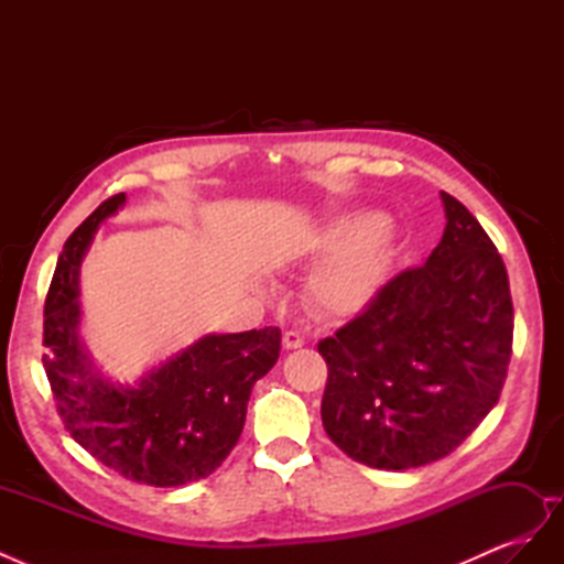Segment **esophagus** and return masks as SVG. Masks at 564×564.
Wrapping results in <instances>:
<instances>
[{
	"mask_svg": "<svg viewBox=\"0 0 564 564\" xmlns=\"http://www.w3.org/2000/svg\"><path fill=\"white\" fill-rule=\"evenodd\" d=\"M305 344V338H303V334L301 332H296V329H289V332H284V336H282V346L286 348V350H296V348H301Z\"/></svg>",
	"mask_w": 564,
	"mask_h": 564,
	"instance_id": "esophagus-1",
	"label": "esophagus"
}]
</instances>
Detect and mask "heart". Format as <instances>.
Here are the masks:
<instances>
[{
    "instance_id": "b5f03b06",
    "label": "heart",
    "mask_w": 564,
    "mask_h": 564,
    "mask_svg": "<svg viewBox=\"0 0 564 564\" xmlns=\"http://www.w3.org/2000/svg\"><path fill=\"white\" fill-rule=\"evenodd\" d=\"M357 239L364 242L340 253L329 265H324L311 282V296L322 311L350 315L365 308L371 296L377 294L388 245V228L379 224V218L365 216L340 220L324 235L319 249L332 256Z\"/></svg>"
}]
</instances>
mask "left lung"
I'll use <instances>...</instances> for the list:
<instances>
[{"instance_id":"obj_1","label":"left lung","mask_w":564,"mask_h":564,"mask_svg":"<svg viewBox=\"0 0 564 564\" xmlns=\"http://www.w3.org/2000/svg\"><path fill=\"white\" fill-rule=\"evenodd\" d=\"M447 228L419 268L386 282L317 344L322 425L357 464L406 470L452 454L499 402L513 352V299L499 249L442 193Z\"/></svg>"}]
</instances>
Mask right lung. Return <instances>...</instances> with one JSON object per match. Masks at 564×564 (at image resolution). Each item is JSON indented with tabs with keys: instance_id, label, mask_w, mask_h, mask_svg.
<instances>
[{
	"instance_id": "right-lung-1",
	"label": "right lung",
	"mask_w": 564,
	"mask_h": 564,
	"mask_svg": "<svg viewBox=\"0 0 564 564\" xmlns=\"http://www.w3.org/2000/svg\"><path fill=\"white\" fill-rule=\"evenodd\" d=\"M108 197L67 237L44 303L46 379L65 431L100 464L131 482L178 487L209 477L240 440L253 383L278 362V327L209 334L150 371L115 386L82 350L79 263L104 218L124 204Z\"/></svg>"
}]
</instances>
